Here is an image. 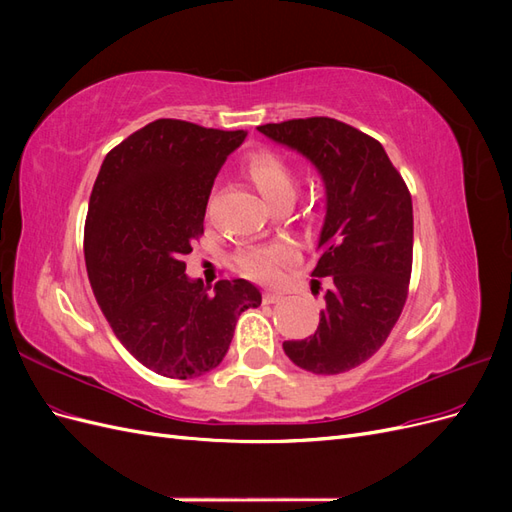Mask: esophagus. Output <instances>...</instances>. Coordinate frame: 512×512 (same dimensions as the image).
Here are the masks:
<instances>
[{"mask_svg":"<svg viewBox=\"0 0 512 512\" xmlns=\"http://www.w3.org/2000/svg\"><path fill=\"white\" fill-rule=\"evenodd\" d=\"M282 297H284L282 292H277V290H267V292H265V297H262V301H265V303H277V301H280Z\"/></svg>","mask_w":512,"mask_h":512,"instance_id":"1","label":"esophagus"}]
</instances>
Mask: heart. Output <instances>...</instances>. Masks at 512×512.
Returning <instances> with one entry per match:
<instances>
[{
    "mask_svg": "<svg viewBox=\"0 0 512 512\" xmlns=\"http://www.w3.org/2000/svg\"><path fill=\"white\" fill-rule=\"evenodd\" d=\"M245 170L247 177L252 179L256 190L269 205L282 196H294L297 181H294L292 166L280 156V153L260 149L252 153L250 160L245 164ZM297 258V247L290 241H275L269 245H258L250 247V250H243L237 256V265L245 275L254 277V280L269 282L275 280V277L282 273V269L292 265Z\"/></svg>",
    "mask_w": 512,
    "mask_h": 512,
    "instance_id": "1",
    "label": "heart"
}]
</instances>
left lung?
Segmentation results:
<instances>
[{
    "label": "left lung",
    "mask_w": 512,
    "mask_h": 512,
    "mask_svg": "<svg viewBox=\"0 0 512 512\" xmlns=\"http://www.w3.org/2000/svg\"><path fill=\"white\" fill-rule=\"evenodd\" d=\"M258 132L303 153L327 190L312 271L327 284V307L316 333L284 342V352L312 374H344L380 350L406 305L414 239L408 185L376 138L344 121L290 119Z\"/></svg>",
    "instance_id": "left-lung-1"
}]
</instances>
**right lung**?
<instances>
[{
  "mask_svg": "<svg viewBox=\"0 0 512 512\" xmlns=\"http://www.w3.org/2000/svg\"><path fill=\"white\" fill-rule=\"evenodd\" d=\"M245 136L156 119L106 153L91 190V290L119 342L160 376L190 380L218 367L237 318L262 301L247 280H220L209 292L183 262L205 232L213 181Z\"/></svg>",
  "mask_w": 512,
  "mask_h": 512,
  "instance_id": "add662e5",
  "label": "right lung"
}]
</instances>
